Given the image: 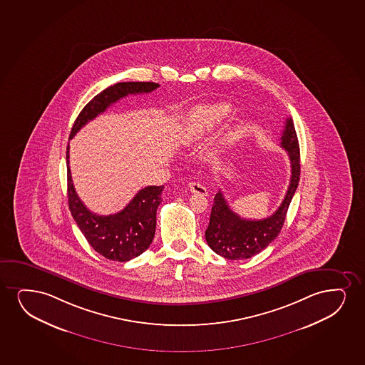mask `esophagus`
Masks as SVG:
<instances>
[{
  "mask_svg": "<svg viewBox=\"0 0 365 365\" xmlns=\"http://www.w3.org/2000/svg\"><path fill=\"white\" fill-rule=\"evenodd\" d=\"M190 191L192 192V194H199L202 195V196H207V189L203 186L201 182H197V181H191L189 182Z\"/></svg>",
  "mask_w": 365,
  "mask_h": 365,
  "instance_id": "34e87169",
  "label": "esophagus"
}]
</instances>
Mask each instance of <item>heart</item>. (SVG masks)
Returning a JSON list of instances; mask_svg holds the SVG:
<instances>
[{
    "mask_svg": "<svg viewBox=\"0 0 365 365\" xmlns=\"http://www.w3.org/2000/svg\"><path fill=\"white\" fill-rule=\"evenodd\" d=\"M231 113V108L225 103H212L196 107L187 115L181 133V143L192 145L205 134L210 133Z\"/></svg>",
    "mask_w": 365,
    "mask_h": 365,
    "instance_id": "obj_1",
    "label": "heart"
}]
</instances>
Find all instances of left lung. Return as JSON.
I'll return each mask as SVG.
<instances>
[{
  "mask_svg": "<svg viewBox=\"0 0 365 365\" xmlns=\"http://www.w3.org/2000/svg\"><path fill=\"white\" fill-rule=\"evenodd\" d=\"M280 139L282 148L287 150L290 159L291 179L282 205L272 216L263 220L242 218L232 211L221 191L213 199L205 237L208 247L223 258L231 260L252 258L265 250L282 231L291 200L300 180V147L291 118H287Z\"/></svg>",
  "mask_w": 365,
  "mask_h": 365,
  "instance_id": "left-lung-1",
  "label": "left lung"
}]
</instances>
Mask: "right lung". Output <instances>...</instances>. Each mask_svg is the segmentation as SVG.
Listing matches in <instances>:
<instances>
[{"label":"right lung","instance_id":"1","mask_svg":"<svg viewBox=\"0 0 365 365\" xmlns=\"http://www.w3.org/2000/svg\"><path fill=\"white\" fill-rule=\"evenodd\" d=\"M159 88L155 83H117L93 97L80 112L70 132L73 138L90 120L101 115L107 107L122 97L152 93ZM68 166V201L70 212L83 232L88 245L113 262H128L137 258L152 245L157 226V208L162 202L164 186H147L120 212L100 216L88 210L78 199L73 185L69 166V145L66 148Z\"/></svg>","mask_w":365,"mask_h":365}]
</instances>
